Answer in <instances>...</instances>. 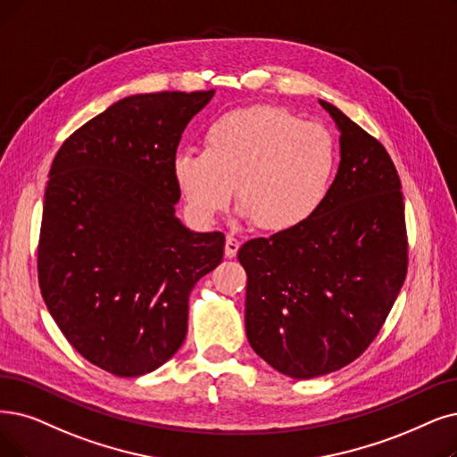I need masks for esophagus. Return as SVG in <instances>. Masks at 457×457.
Listing matches in <instances>:
<instances>
[{"mask_svg": "<svg viewBox=\"0 0 457 457\" xmlns=\"http://www.w3.org/2000/svg\"><path fill=\"white\" fill-rule=\"evenodd\" d=\"M240 249V242L232 238V236H227V242H225V257L227 259H234L236 253Z\"/></svg>", "mask_w": 457, "mask_h": 457, "instance_id": "esophagus-1", "label": "esophagus"}]
</instances>
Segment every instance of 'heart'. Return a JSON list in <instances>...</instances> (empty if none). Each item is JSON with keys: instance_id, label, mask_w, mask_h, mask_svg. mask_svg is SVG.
Here are the masks:
<instances>
[{"instance_id": "1", "label": "heart", "mask_w": 457, "mask_h": 457, "mask_svg": "<svg viewBox=\"0 0 457 457\" xmlns=\"http://www.w3.org/2000/svg\"><path fill=\"white\" fill-rule=\"evenodd\" d=\"M336 144L324 125L300 121L279 106L254 104L217 116L204 152L172 155V178L187 215L200 227L240 200V215L266 232H288L312 219L330 191Z\"/></svg>"}]
</instances>
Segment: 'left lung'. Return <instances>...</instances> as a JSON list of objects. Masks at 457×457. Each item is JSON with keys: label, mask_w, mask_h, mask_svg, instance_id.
Instances as JSON below:
<instances>
[{"label": "left lung", "mask_w": 457, "mask_h": 457, "mask_svg": "<svg viewBox=\"0 0 457 457\" xmlns=\"http://www.w3.org/2000/svg\"><path fill=\"white\" fill-rule=\"evenodd\" d=\"M339 131V169L302 227L245 242L247 341L273 370L313 378L356 360L407 276L405 204L378 140L319 99Z\"/></svg>", "instance_id": "left-lung-1"}]
</instances>
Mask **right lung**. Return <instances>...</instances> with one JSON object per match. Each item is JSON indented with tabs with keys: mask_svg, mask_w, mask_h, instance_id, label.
Instances as JSON below:
<instances>
[{
	"mask_svg": "<svg viewBox=\"0 0 457 457\" xmlns=\"http://www.w3.org/2000/svg\"><path fill=\"white\" fill-rule=\"evenodd\" d=\"M215 91L120 99L54 157L39 238V287L62 334L94 366L140 377L187 334L195 283L223 261V232L176 217L172 155Z\"/></svg>",
	"mask_w": 457,
	"mask_h": 457,
	"instance_id": "obj_1",
	"label": "right lung"
}]
</instances>
